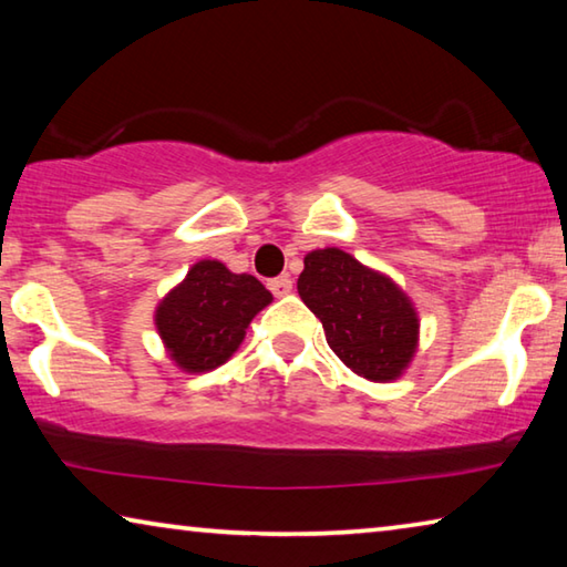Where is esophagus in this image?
<instances>
[{
    "mask_svg": "<svg viewBox=\"0 0 567 567\" xmlns=\"http://www.w3.org/2000/svg\"><path fill=\"white\" fill-rule=\"evenodd\" d=\"M267 287H270L275 297H285L292 292V280L287 275H282V277H275V280L267 282Z\"/></svg>",
    "mask_w": 567,
    "mask_h": 567,
    "instance_id": "obj_1",
    "label": "esophagus"
}]
</instances>
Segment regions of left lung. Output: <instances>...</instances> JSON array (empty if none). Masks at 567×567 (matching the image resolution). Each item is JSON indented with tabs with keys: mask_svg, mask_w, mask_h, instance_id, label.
<instances>
[{
	"mask_svg": "<svg viewBox=\"0 0 567 567\" xmlns=\"http://www.w3.org/2000/svg\"><path fill=\"white\" fill-rule=\"evenodd\" d=\"M297 292L320 318L332 352L358 375L392 382L415 358L420 320L410 297L342 249L307 252Z\"/></svg>",
	"mask_w": 567,
	"mask_h": 567,
	"instance_id": "8db88e82",
	"label": "left lung"
}]
</instances>
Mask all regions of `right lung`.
Wrapping results in <instances>:
<instances>
[{
	"instance_id": "add662e5",
	"label": "right lung",
	"mask_w": 567,
	"mask_h": 567,
	"mask_svg": "<svg viewBox=\"0 0 567 567\" xmlns=\"http://www.w3.org/2000/svg\"><path fill=\"white\" fill-rule=\"evenodd\" d=\"M270 302V290L257 277L229 272L219 260H199L162 297L155 324L177 368L197 375L233 358L249 322Z\"/></svg>"
}]
</instances>
